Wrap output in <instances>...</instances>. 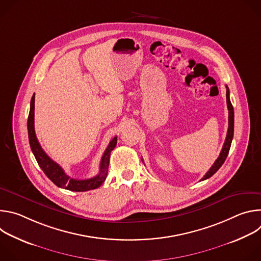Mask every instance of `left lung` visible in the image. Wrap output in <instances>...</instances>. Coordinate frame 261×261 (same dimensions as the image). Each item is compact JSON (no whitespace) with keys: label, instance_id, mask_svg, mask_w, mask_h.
<instances>
[{"label":"left lung","instance_id":"obj_1","mask_svg":"<svg viewBox=\"0 0 261 261\" xmlns=\"http://www.w3.org/2000/svg\"><path fill=\"white\" fill-rule=\"evenodd\" d=\"M226 102H227V108H228V130H227V135L224 144H223L222 151L218 157V159L215 161V163L212 165V167L208 169V171L204 174V176L201 178V180H204L208 177H211L213 174H215L218 169L222 166V164L225 162L227 155L230 150V145L231 141L233 138V127H234V111H233V106L230 102L229 98V89L226 86Z\"/></svg>","mask_w":261,"mask_h":261}]
</instances>
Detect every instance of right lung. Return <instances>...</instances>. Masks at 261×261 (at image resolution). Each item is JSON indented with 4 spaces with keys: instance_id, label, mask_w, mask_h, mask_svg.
I'll use <instances>...</instances> for the list:
<instances>
[{
    "instance_id": "add662e5",
    "label": "right lung",
    "mask_w": 261,
    "mask_h": 261,
    "mask_svg": "<svg viewBox=\"0 0 261 261\" xmlns=\"http://www.w3.org/2000/svg\"><path fill=\"white\" fill-rule=\"evenodd\" d=\"M34 110H35V95L32 97L31 106H30V114L28 118V133H29V141L32 148V152L38 162L40 168L46 174V176L55 184L58 187L67 189L70 191L75 192H84L99 188L103 184L107 176L108 172V165H109V158L110 153L114 150L117 145V136L110 140L108 146L101 158L100 162V172L96 176L87 179H75L72 178L65 173L63 168L51 160L43 151L38 139L36 137L35 127H34Z\"/></svg>"
}]
</instances>
